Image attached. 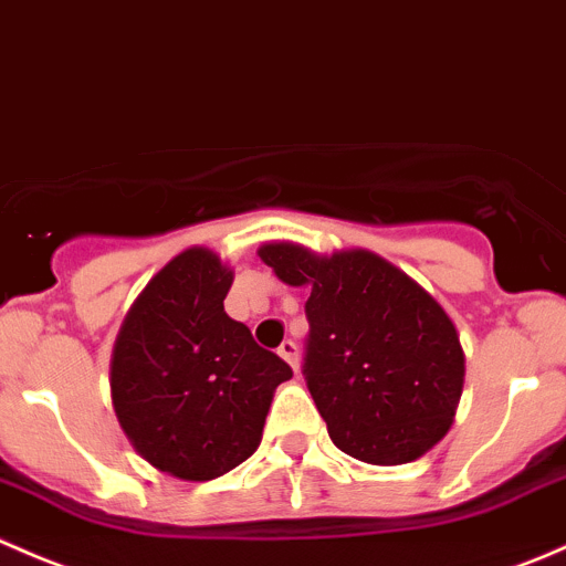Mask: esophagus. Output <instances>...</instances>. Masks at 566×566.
<instances>
[{"instance_id": "esophagus-1", "label": "esophagus", "mask_w": 566, "mask_h": 566, "mask_svg": "<svg viewBox=\"0 0 566 566\" xmlns=\"http://www.w3.org/2000/svg\"><path fill=\"white\" fill-rule=\"evenodd\" d=\"M277 355H281L283 360L289 363L291 368H294V371H296V368H300V357H296V344H294V340H283L281 349H277Z\"/></svg>"}]
</instances>
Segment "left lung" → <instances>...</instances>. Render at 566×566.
<instances>
[{
	"mask_svg": "<svg viewBox=\"0 0 566 566\" xmlns=\"http://www.w3.org/2000/svg\"><path fill=\"white\" fill-rule=\"evenodd\" d=\"M285 285H305V379L329 440L368 465H405L446 438L465 385V352L423 285L371 250L259 248Z\"/></svg>",
	"mask_w": 566,
	"mask_h": 566,
	"instance_id": "obj_1",
	"label": "left lung"
}]
</instances>
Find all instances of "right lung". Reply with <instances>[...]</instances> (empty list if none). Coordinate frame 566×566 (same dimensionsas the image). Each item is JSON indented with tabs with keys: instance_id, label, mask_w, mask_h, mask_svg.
Instances as JSON below:
<instances>
[{
	"instance_id": "1",
	"label": "right lung",
	"mask_w": 566,
	"mask_h": 566,
	"mask_svg": "<svg viewBox=\"0 0 566 566\" xmlns=\"http://www.w3.org/2000/svg\"><path fill=\"white\" fill-rule=\"evenodd\" d=\"M233 270L209 248L161 266L128 307L109 363L112 407L145 462L184 481L242 465L291 368L222 300Z\"/></svg>"
}]
</instances>
